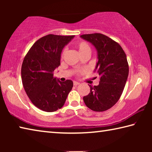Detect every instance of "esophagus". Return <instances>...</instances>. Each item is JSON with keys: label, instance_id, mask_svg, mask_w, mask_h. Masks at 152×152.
<instances>
[{"label": "esophagus", "instance_id": "esophagus-1", "mask_svg": "<svg viewBox=\"0 0 152 152\" xmlns=\"http://www.w3.org/2000/svg\"><path fill=\"white\" fill-rule=\"evenodd\" d=\"M73 84H74V86H78V85H79V84H80L79 82H76V81H74V82H73Z\"/></svg>", "mask_w": 152, "mask_h": 152}]
</instances>
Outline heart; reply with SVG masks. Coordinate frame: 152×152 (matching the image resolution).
Segmentation results:
<instances>
[{
    "instance_id": "1",
    "label": "heart",
    "mask_w": 152,
    "mask_h": 152,
    "mask_svg": "<svg viewBox=\"0 0 152 152\" xmlns=\"http://www.w3.org/2000/svg\"><path fill=\"white\" fill-rule=\"evenodd\" d=\"M76 46L78 50L79 51L80 54L82 55V53L87 52V51H91V47L88 45V43L84 42V41H80V42H77ZM66 53V50H64L61 53V59H63L64 58Z\"/></svg>"
}]
</instances>
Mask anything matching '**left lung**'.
I'll list each match as a JSON object with an SVG mask.
<instances>
[{"mask_svg":"<svg viewBox=\"0 0 152 152\" xmlns=\"http://www.w3.org/2000/svg\"><path fill=\"white\" fill-rule=\"evenodd\" d=\"M91 42L98 52L95 71L100 76L99 84L90 85V93L83 97L87 107L102 112L117 103L123 93L129 74V64L124 50L119 43L101 33L80 35Z\"/></svg>","mask_w":152,"mask_h":152,"instance_id":"8db88e82","label":"left lung"}]
</instances>
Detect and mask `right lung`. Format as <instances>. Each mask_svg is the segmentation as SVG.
<instances>
[{"mask_svg":"<svg viewBox=\"0 0 152 152\" xmlns=\"http://www.w3.org/2000/svg\"><path fill=\"white\" fill-rule=\"evenodd\" d=\"M74 35L49 34L38 39L25 56L21 66L24 89L32 103L45 112L61 109L73 82L57 80L53 71L60 65L61 53Z\"/></svg>","mask_w":152,"mask_h":152,"instance_id":"obj_1","label":"right lung"}]
</instances>
